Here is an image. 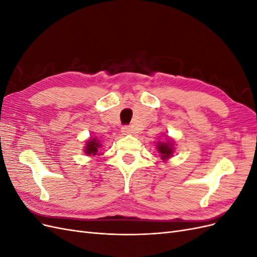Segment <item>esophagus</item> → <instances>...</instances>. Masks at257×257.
Returning <instances> with one entry per match:
<instances>
[{
	"label": "esophagus",
	"mask_w": 257,
	"mask_h": 257,
	"mask_svg": "<svg viewBox=\"0 0 257 257\" xmlns=\"http://www.w3.org/2000/svg\"><path fill=\"white\" fill-rule=\"evenodd\" d=\"M121 132L124 135H130V134L133 133V130H132L130 126H123Z\"/></svg>",
	"instance_id": "34e87169"
}]
</instances>
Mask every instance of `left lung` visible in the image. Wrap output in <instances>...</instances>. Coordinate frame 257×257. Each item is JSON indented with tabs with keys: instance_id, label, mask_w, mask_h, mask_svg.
<instances>
[{
	"instance_id": "1",
	"label": "left lung",
	"mask_w": 257,
	"mask_h": 257,
	"mask_svg": "<svg viewBox=\"0 0 257 257\" xmlns=\"http://www.w3.org/2000/svg\"><path fill=\"white\" fill-rule=\"evenodd\" d=\"M155 147H157V151L163 162H166L174 157L175 141L172 137L166 136L165 142H159Z\"/></svg>"
}]
</instances>
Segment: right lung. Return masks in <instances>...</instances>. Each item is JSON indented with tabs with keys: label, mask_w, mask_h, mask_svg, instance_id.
<instances>
[{
	"label": "right lung",
	"mask_w": 257,
	"mask_h": 257,
	"mask_svg": "<svg viewBox=\"0 0 257 257\" xmlns=\"http://www.w3.org/2000/svg\"><path fill=\"white\" fill-rule=\"evenodd\" d=\"M103 147V145L100 144L99 139H97L96 137L91 136L87 142L84 144L83 147V152L84 154L89 155L91 158H94L96 155H102L103 153H100V148Z\"/></svg>",
	"instance_id": "obj_1"
}]
</instances>
